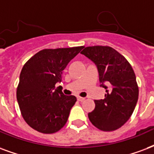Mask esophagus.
Here are the masks:
<instances>
[{
	"mask_svg": "<svg viewBox=\"0 0 154 154\" xmlns=\"http://www.w3.org/2000/svg\"><path fill=\"white\" fill-rule=\"evenodd\" d=\"M77 100H78V101H83V100H85V98L78 96V97H77Z\"/></svg>",
	"mask_w": 154,
	"mask_h": 154,
	"instance_id": "obj_1",
	"label": "esophagus"
}]
</instances>
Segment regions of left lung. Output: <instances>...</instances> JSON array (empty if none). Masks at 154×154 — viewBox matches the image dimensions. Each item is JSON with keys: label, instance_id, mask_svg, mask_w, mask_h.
<instances>
[{"label": "left lung", "instance_id": "obj_1", "mask_svg": "<svg viewBox=\"0 0 154 154\" xmlns=\"http://www.w3.org/2000/svg\"><path fill=\"white\" fill-rule=\"evenodd\" d=\"M81 54L96 64L101 86L106 82L110 88L106 90L104 99L94 100L95 108L88 118L96 128L112 131L129 120L139 97L135 72L131 63L118 51L108 45L87 46Z\"/></svg>", "mask_w": 154, "mask_h": 154}]
</instances>
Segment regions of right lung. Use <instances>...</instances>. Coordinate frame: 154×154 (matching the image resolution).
Wrapping results in <instances>:
<instances>
[{
  "mask_svg": "<svg viewBox=\"0 0 154 154\" xmlns=\"http://www.w3.org/2000/svg\"><path fill=\"white\" fill-rule=\"evenodd\" d=\"M84 46L44 49L23 67L16 96L20 112L28 126L43 134H53L63 127L77 98L64 95L55 88L68 63Z\"/></svg>",
  "mask_w": 154,
  "mask_h": 154,
  "instance_id": "add662e5",
  "label": "right lung"
}]
</instances>
